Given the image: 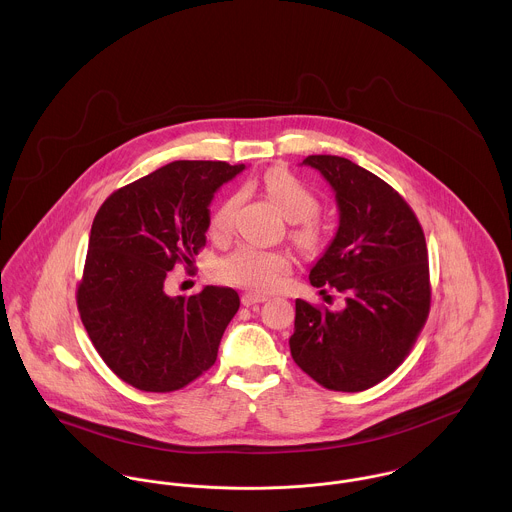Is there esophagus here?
Instances as JSON below:
<instances>
[{
    "label": "esophagus",
    "mask_w": 512,
    "mask_h": 512,
    "mask_svg": "<svg viewBox=\"0 0 512 512\" xmlns=\"http://www.w3.org/2000/svg\"><path fill=\"white\" fill-rule=\"evenodd\" d=\"M240 301H242V305H244V307H252V305H258V303H264V301H266V297H264V295H258V293H244V295H242V299H240Z\"/></svg>",
    "instance_id": "obj_1"
}]
</instances>
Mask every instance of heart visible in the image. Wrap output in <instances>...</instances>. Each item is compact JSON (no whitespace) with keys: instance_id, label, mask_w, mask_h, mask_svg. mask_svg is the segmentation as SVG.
<instances>
[{"instance_id":"b5f03b06","label":"heart","mask_w":512,"mask_h":512,"mask_svg":"<svg viewBox=\"0 0 512 512\" xmlns=\"http://www.w3.org/2000/svg\"><path fill=\"white\" fill-rule=\"evenodd\" d=\"M262 189L268 197L278 205L284 217L295 222V240L303 248L317 246L321 238V230L313 217L319 211V201L315 193L301 183L288 169H270L262 177ZM238 195L226 197L211 215V232L213 234H226L232 224L238 209ZM292 262L282 252L260 250L252 246H242L224 260H220L217 274L226 284L250 288L254 292H270L274 290L282 276L290 270Z\"/></svg>"}]
</instances>
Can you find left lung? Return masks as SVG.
I'll return each instance as SVG.
<instances>
[{
  "mask_svg": "<svg viewBox=\"0 0 512 512\" xmlns=\"http://www.w3.org/2000/svg\"><path fill=\"white\" fill-rule=\"evenodd\" d=\"M335 191L339 228L309 272L343 293L341 309L295 299L293 361L329 390L361 392L408 357L430 313V266L420 222L380 177L339 155H309ZM331 297V295H329Z\"/></svg>",
  "mask_w": 512,
  "mask_h": 512,
  "instance_id": "obj_1",
  "label": "left lung"
}]
</instances>
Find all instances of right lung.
Masks as SVG:
<instances>
[{
	"instance_id": "obj_1",
	"label": "right lung",
	"mask_w": 512,
	"mask_h": 512,
	"mask_svg": "<svg viewBox=\"0 0 512 512\" xmlns=\"http://www.w3.org/2000/svg\"><path fill=\"white\" fill-rule=\"evenodd\" d=\"M242 169L173 161L114 191L94 217L78 313L102 361L138 390H179L217 361L238 293L207 286L171 297L165 280L205 246L213 195Z\"/></svg>"
}]
</instances>
